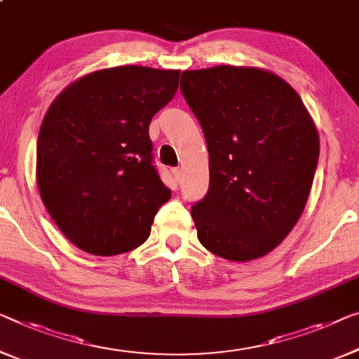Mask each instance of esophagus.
Returning <instances> with one entry per match:
<instances>
[{
  "label": "esophagus",
  "mask_w": 359,
  "mask_h": 359,
  "mask_svg": "<svg viewBox=\"0 0 359 359\" xmlns=\"http://www.w3.org/2000/svg\"><path fill=\"white\" fill-rule=\"evenodd\" d=\"M172 174H174V177H175V180H177V182H179V184H180V182H182V175H184V170H182L180 168H175V169L172 170Z\"/></svg>",
  "instance_id": "esophagus-1"
}]
</instances>
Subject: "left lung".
Returning a JSON list of instances; mask_svg holds the SVG:
<instances>
[{"label": "left lung", "instance_id": "1", "mask_svg": "<svg viewBox=\"0 0 359 359\" xmlns=\"http://www.w3.org/2000/svg\"><path fill=\"white\" fill-rule=\"evenodd\" d=\"M180 90L205 133L210 189L191 206L198 240L224 259L271 253L306 206L319 135L299 95L259 67L182 72Z\"/></svg>", "mask_w": 359, "mask_h": 359}]
</instances>
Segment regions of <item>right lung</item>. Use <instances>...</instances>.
<instances>
[{"label":"right lung","instance_id":"1","mask_svg":"<svg viewBox=\"0 0 359 359\" xmlns=\"http://www.w3.org/2000/svg\"><path fill=\"white\" fill-rule=\"evenodd\" d=\"M180 71L119 66L77 79L43 117L36 184L43 205L77 248L135 250L170 198L153 165L148 128L174 98Z\"/></svg>","mask_w":359,"mask_h":359}]
</instances>
